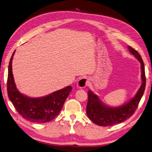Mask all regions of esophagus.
I'll list each match as a JSON object with an SVG mask.
<instances>
[{
	"instance_id": "34e87169",
	"label": "esophagus",
	"mask_w": 152,
	"mask_h": 152,
	"mask_svg": "<svg viewBox=\"0 0 152 152\" xmlns=\"http://www.w3.org/2000/svg\"><path fill=\"white\" fill-rule=\"evenodd\" d=\"M88 83H89V79L88 77H84L79 80L77 86L79 88H83L84 87H86L88 84Z\"/></svg>"
}]
</instances>
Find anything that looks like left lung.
<instances>
[{"label":"left lung","instance_id":"1","mask_svg":"<svg viewBox=\"0 0 152 152\" xmlns=\"http://www.w3.org/2000/svg\"><path fill=\"white\" fill-rule=\"evenodd\" d=\"M128 49L140 63L142 84L135 97L128 103H126L123 106L114 108L104 105L97 95L94 94L91 90L88 91L87 115L93 123L101 126H110L128 119L135 113L144 94L146 86V76L143 61L137 51L131 46H128Z\"/></svg>","mask_w":152,"mask_h":152}]
</instances>
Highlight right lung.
<instances>
[{"label": "right lung", "instance_id": "1", "mask_svg": "<svg viewBox=\"0 0 152 152\" xmlns=\"http://www.w3.org/2000/svg\"><path fill=\"white\" fill-rule=\"evenodd\" d=\"M10 58L7 80L8 97L17 112L24 119L33 123H48L56 117L64 105L66 98L72 91V86H67L42 97L32 98L20 94L14 82L12 73V60Z\"/></svg>", "mask_w": 152, "mask_h": 152}]
</instances>
